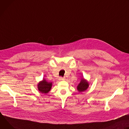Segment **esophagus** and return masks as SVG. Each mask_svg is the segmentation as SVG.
I'll use <instances>...</instances> for the list:
<instances>
[{
    "label": "esophagus",
    "mask_w": 129,
    "mask_h": 129,
    "mask_svg": "<svg viewBox=\"0 0 129 129\" xmlns=\"http://www.w3.org/2000/svg\"><path fill=\"white\" fill-rule=\"evenodd\" d=\"M66 79V78L64 77H60L59 78V80L60 81H62V80H64Z\"/></svg>",
    "instance_id": "1"
}]
</instances>
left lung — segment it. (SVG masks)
<instances>
[{
  "instance_id": "1",
  "label": "left lung",
  "mask_w": 129,
  "mask_h": 129,
  "mask_svg": "<svg viewBox=\"0 0 129 129\" xmlns=\"http://www.w3.org/2000/svg\"><path fill=\"white\" fill-rule=\"evenodd\" d=\"M89 87V82L83 77V78H81L79 83L77 85V90L79 92H84L85 90H87L88 89Z\"/></svg>"
}]
</instances>
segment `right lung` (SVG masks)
I'll return each instance as SVG.
<instances>
[{"label":"right lung","instance_id":"1","mask_svg":"<svg viewBox=\"0 0 129 129\" xmlns=\"http://www.w3.org/2000/svg\"><path fill=\"white\" fill-rule=\"evenodd\" d=\"M52 87V82H48L45 79L39 81L37 84V88L38 91L42 94L48 93Z\"/></svg>","mask_w":129,"mask_h":129}]
</instances>
